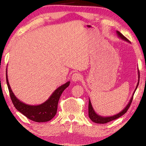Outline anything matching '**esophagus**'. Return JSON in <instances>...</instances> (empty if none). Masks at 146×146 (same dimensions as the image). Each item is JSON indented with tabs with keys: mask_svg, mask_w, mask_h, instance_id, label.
Wrapping results in <instances>:
<instances>
[{
	"mask_svg": "<svg viewBox=\"0 0 146 146\" xmlns=\"http://www.w3.org/2000/svg\"><path fill=\"white\" fill-rule=\"evenodd\" d=\"M80 79H81V75L79 73H74L72 75V76H71V80H72L73 82H78Z\"/></svg>",
	"mask_w": 146,
	"mask_h": 146,
	"instance_id": "obj_1",
	"label": "esophagus"
}]
</instances>
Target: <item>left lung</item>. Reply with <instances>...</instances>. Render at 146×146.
Here are the masks:
<instances>
[{
  "mask_svg": "<svg viewBox=\"0 0 146 146\" xmlns=\"http://www.w3.org/2000/svg\"><path fill=\"white\" fill-rule=\"evenodd\" d=\"M117 34L118 36L119 37V38H120L121 39H122L123 40H125V41H127V42H129V40L127 39L125 37L123 36L122 33H120L119 31H117ZM138 75H139V80H138V83H137V86H136V88L135 89V90L134 92V94H133L132 97L131 98V100H130L129 104L127 105V106L125 107L124 109H123V110H122L120 111V113H117L116 115H113V116H111V117H102L100 115H98V114H97L95 113V111H94V108H93V107L92 105V104H91V102L90 100V98H89V103H88V116H89V118L90 119H91L92 121H93V122H95V123H106L107 122H110V121H112L113 120H115L117 119H118V118L120 117L122 115H123V114H125L127 111L128 110L129 108L130 107V106H131V104L132 103V99H133V97H134V93L136 90V89H137V86L139 85V78H140V74H139V71L138 70Z\"/></svg>",
  "mask_w": 146,
  "mask_h": 146,
  "instance_id": "8db88e82",
  "label": "left lung"
}]
</instances>
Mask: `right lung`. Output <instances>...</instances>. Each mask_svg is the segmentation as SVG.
I'll return each mask as SVG.
<instances>
[{
    "instance_id": "right-lung-1",
    "label": "right lung",
    "mask_w": 146,
    "mask_h": 146,
    "mask_svg": "<svg viewBox=\"0 0 146 146\" xmlns=\"http://www.w3.org/2000/svg\"><path fill=\"white\" fill-rule=\"evenodd\" d=\"M6 82H7L11 100L15 108L29 119L36 122H48L55 116L57 112L58 101L60 100L62 93L69 86L70 83L68 82L58 87L52 93L50 97L43 104L38 105H30L18 100L14 95L9 83L7 69H6Z\"/></svg>"
}]
</instances>
